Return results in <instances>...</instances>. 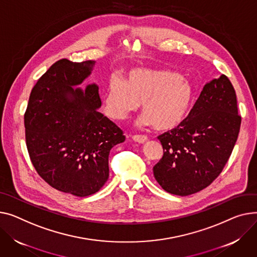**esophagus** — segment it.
<instances>
[{
  "label": "esophagus",
  "mask_w": 257,
  "mask_h": 257,
  "mask_svg": "<svg viewBox=\"0 0 257 257\" xmlns=\"http://www.w3.org/2000/svg\"><path fill=\"white\" fill-rule=\"evenodd\" d=\"M132 140L139 144H145L148 141V136L146 135H133Z\"/></svg>",
  "instance_id": "obj_1"
}]
</instances>
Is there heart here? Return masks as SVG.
Here are the masks:
<instances>
[{"mask_svg":"<svg viewBox=\"0 0 257 257\" xmlns=\"http://www.w3.org/2000/svg\"><path fill=\"white\" fill-rule=\"evenodd\" d=\"M194 100L191 82L169 69L131 70L126 81L117 76L108 80L105 90V109L115 119L135 111L143 102L145 113L139 123L154 126L158 131L179 127L189 114Z\"/></svg>","mask_w":257,"mask_h":257,"instance_id":"b5f03b06","label":"heart"}]
</instances>
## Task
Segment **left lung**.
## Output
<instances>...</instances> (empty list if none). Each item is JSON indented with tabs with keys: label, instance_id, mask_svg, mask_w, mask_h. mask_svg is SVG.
<instances>
[{
	"label": "left lung",
	"instance_id": "8db88e82",
	"mask_svg": "<svg viewBox=\"0 0 257 257\" xmlns=\"http://www.w3.org/2000/svg\"><path fill=\"white\" fill-rule=\"evenodd\" d=\"M241 121L227 76L207 82L185 121L158 136L163 156L153 167L156 181L166 192L180 196L204 189L229 159Z\"/></svg>",
	"mask_w": 257,
	"mask_h": 257
}]
</instances>
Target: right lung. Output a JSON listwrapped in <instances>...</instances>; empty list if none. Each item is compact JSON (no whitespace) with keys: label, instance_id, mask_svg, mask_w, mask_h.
Segmentation results:
<instances>
[{"label":"right lung","instance_id":"obj_1","mask_svg":"<svg viewBox=\"0 0 257 257\" xmlns=\"http://www.w3.org/2000/svg\"><path fill=\"white\" fill-rule=\"evenodd\" d=\"M95 61L62 59L51 65L31 92L25 113L26 142L38 175L55 189L84 197L98 192L109 177L108 156L125 135L99 112L98 85H77Z\"/></svg>","mask_w":257,"mask_h":257}]
</instances>
